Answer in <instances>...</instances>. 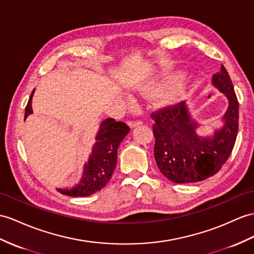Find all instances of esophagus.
<instances>
[{
    "label": "esophagus",
    "instance_id": "34e87169",
    "mask_svg": "<svg viewBox=\"0 0 254 254\" xmlns=\"http://www.w3.org/2000/svg\"><path fill=\"white\" fill-rule=\"evenodd\" d=\"M127 124L130 128H134V127L139 126V125H142V122L141 121H128Z\"/></svg>",
    "mask_w": 254,
    "mask_h": 254
}]
</instances>
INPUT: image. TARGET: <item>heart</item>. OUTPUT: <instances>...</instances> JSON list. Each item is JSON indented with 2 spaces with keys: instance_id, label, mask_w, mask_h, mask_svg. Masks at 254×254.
<instances>
[{
  "instance_id": "obj_1",
  "label": "heart",
  "mask_w": 254,
  "mask_h": 254,
  "mask_svg": "<svg viewBox=\"0 0 254 254\" xmlns=\"http://www.w3.org/2000/svg\"><path fill=\"white\" fill-rule=\"evenodd\" d=\"M190 87V82L189 79L182 76L179 79H177L175 83H172L170 85L167 86L165 90L163 91L162 96V100L166 103H174L177 102L178 100H180L185 95H187V91Z\"/></svg>"
}]
</instances>
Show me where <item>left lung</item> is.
I'll return each instance as SVG.
<instances>
[{"label":"left lung","mask_w":254,"mask_h":254,"mask_svg":"<svg viewBox=\"0 0 254 254\" xmlns=\"http://www.w3.org/2000/svg\"><path fill=\"white\" fill-rule=\"evenodd\" d=\"M212 85L227 98L222 125L212 134L200 135L199 124L185 102L152 114L155 135L154 156L158 169L175 183L203 181L218 172L230 157L238 132V101L225 67L212 76Z\"/></svg>","instance_id":"1"}]
</instances>
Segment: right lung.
Listing matches in <instances>:
<instances>
[{"instance_id":"obj_1","label":"right lung","mask_w":254,"mask_h":254,"mask_svg":"<svg viewBox=\"0 0 254 254\" xmlns=\"http://www.w3.org/2000/svg\"><path fill=\"white\" fill-rule=\"evenodd\" d=\"M35 89L31 94L24 113V120L33 113L32 97ZM130 131L125 123L116 122L114 119L104 120L96 135V142L87 163L84 165L82 178L77 184L71 189H57L61 194L72 197H85L106 187L116 167L117 148L121 142Z\"/></svg>"}]
</instances>
